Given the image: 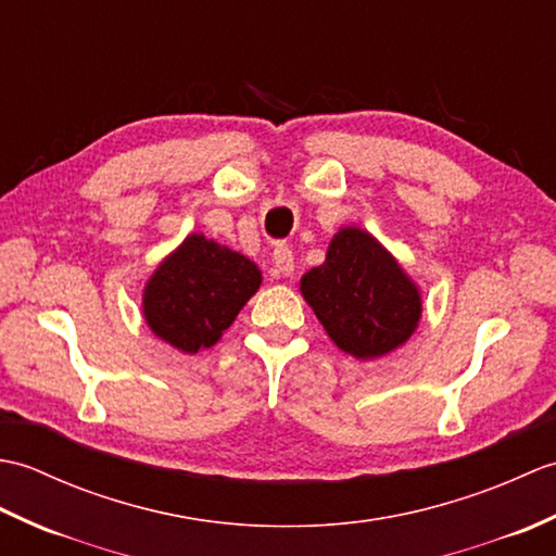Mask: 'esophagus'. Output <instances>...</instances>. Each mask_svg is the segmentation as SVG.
<instances>
[{
  "label": "esophagus",
  "instance_id": "34e87169",
  "mask_svg": "<svg viewBox=\"0 0 556 556\" xmlns=\"http://www.w3.org/2000/svg\"><path fill=\"white\" fill-rule=\"evenodd\" d=\"M271 260H275V267H277V275L281 277H291L293 275V253L289 245H277L275 253H271Z\"/></svg>",
  "mask_w": 556,
  "mask_h": 556
}]
</instances>
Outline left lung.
Segmentation results:
<instances>
[{
  "instance_id": "left-lung-1",
  "label": "left lung",
  "mask_w": 556,
  "mask_h": 556,
  "mask_svg": "<svg viewBox=\"0 0 556 556\" xmlns=\"http://www.w3.org/2000/svg\"><path fill=\"white\" fill-rule=\"evenodd\" d=\"M301 293L329 339L361 361L406 344L422 315L416 281L372 233L358 227L334 233L325 263L303 275Z\"/></svg>"
}]
</instances>
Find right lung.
I'll use <instances>...</instances> for the list:
<instances>
[{"instance_id": "right-lung-1", "label": "right lung", "mask_w": 556, "mask_h": 556, "mask_svg": "<svg viewBox=\"0 0 556 556\" xmlns=\"http://www.w3.org/2000/svg\"><path fill=\"white\" fill-rule=\"evenodd\" d=\"M260 281L263 275L253 260L191 233L148 279L146 323L169 346L198 353L217 344Z\"/></svg>"}]
</instances>
